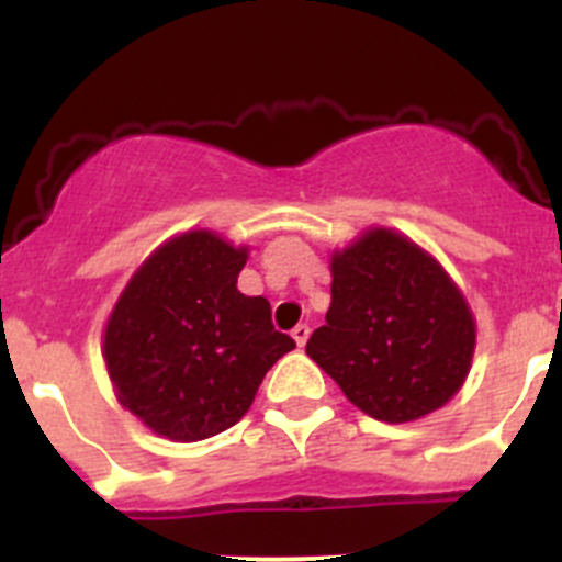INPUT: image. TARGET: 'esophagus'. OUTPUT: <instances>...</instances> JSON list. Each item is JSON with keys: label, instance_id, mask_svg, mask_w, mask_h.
<instances>
[{"label": "esophagus", "instance_id": "esophagus-1", "mask_svg": "<svg viewBox=\"0 0 562 562\" xmlns=\"http://www.w3.org/2000/svg\"><path fill=\"white\" fill-rule=\"evenodd\" d=\"M291 337L296 339L299 348H304V345H307V339H310V326H307V323H299V326L291 331Z\"/></svg>", "mask_w": 562, "mask_h": 562}]
</instances>
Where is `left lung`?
Returning a JSON list of instances; mask_svg holds the SVG:
<instances>
[{"label":"left lung","instance_id":"1","mask_svg":"<svg viewBox=\"0 0 562 562\" xmlns=\"http://www.w3.org/2000/svg\"><path fill=\"white\" fill-rule=\"evenodd\" d=\"M331 277L310 359L378 422H416L443 407L475 348V321L443 266L405 236L372 228L331 255Z\"/></svg>","mask_w":562,"mask_h":562}]
</instances>
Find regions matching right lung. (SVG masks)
<instances>
[{
  "label": "right lung",
  "mask_w": 562,
  "mask_h": 562,
  "mask_svg": "<svg viewBox=\"0 0 562 562\" xmlns=\"http://www.w3.org/2000/svg\"><path fill=\"white\" fill-rule=\"evenodd\" d=\"M247 247L187 231L144 260L105 326L116 400L162 438H212L249 411L266 372L296 348L263 296L236 288Z\"/></svg>",
  "instance_id": "obj_1"
}]
</instances>
